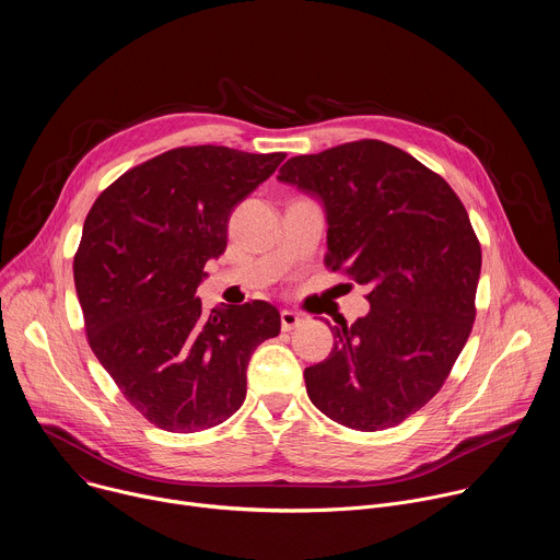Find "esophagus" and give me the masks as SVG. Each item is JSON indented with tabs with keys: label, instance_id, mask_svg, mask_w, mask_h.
I'll use <instances>...</instances> for the list:
<instances>
[{
	"label": "esophagus",
	"instance_id": "1",
	"mask_svg": "<svg viewBox=\"0 0 560 560\" xmlns=\"http://www.w3.org/2000/svg\"><path fill=\"white\" fill-rule=\"evenodd\" d=\"M301 322H303L301 314H296V312H292V310H283V312H281V328H283V332L294 330L296 326H301Z\"/></svg>",
	"mask_w": 560,
	"mask_h": 560
}]
</instances>
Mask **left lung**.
Masks as SVG:
<instances>
[{
	"instance_id": "8db88e82",
	"label": "left lung",
	"mask_w": 560,
	"mask_h": 560,
	"mask_svg": "<svg viewBox=\"0 0 560 560\" xmlns=\"http://www.w3.org/2000/svg\"><path fill=\"white\" fill-rule=\"evenodd\" d=\"M277 179L322 199L326 266L370 290V312L330 328V357L305 368L310 401L361 432L404 423L441 389L471 332L481 244L465 206L378 139L292 156Z\"/></svg>"
}]
</instances>
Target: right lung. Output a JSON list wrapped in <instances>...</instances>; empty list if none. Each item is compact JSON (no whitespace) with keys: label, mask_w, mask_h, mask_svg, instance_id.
Wrapping results in <instances>:
<instances>
[{"label":"right lung","mask_w":560,"mask_h":560,"mask_svg":"<svg viewBox=\"0 0 560 560\" xmlns=\"http://www.w3.org/2000/svg\"><path fill=\"white\" fill-rule=\"evenodd\" d=\"M285 159L184 145L124 173L93 203L72 275L89 343L128 404L166 432H201L246 398L259 343L281 330L266 301L203 312L197 288L228 219Z\"/></svg>","instance_id":"obj_1"}]
</instances>
